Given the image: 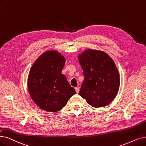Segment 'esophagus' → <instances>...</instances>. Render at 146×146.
Segmentation results:
<instances>
[{"mask_svg": "<svg viewBox=\"0 0 146 146\" xmlns=\"http://www.w3.org/2000/svg\"><path fill=\"white\" fill-rule=\"evenodd\" d=\"M75 90H76V91L77 93H79V88L76 87V88H75Z\"/></svg>", "mask_w": 146, "mask_h": 146, "instance_id": "obj_1", "label": "esophagus"}]
</instances>
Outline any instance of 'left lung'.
Instances as JSON below:
<instances>
[{"label":"left lung","instance_id":"8db88e82","mask_svg":"<svg viewBox=\"0 0 146 146\" xmlns=\"http://www.w3.org/2000/svg\"><path fill=\"white\" fill-rule=\"evenodd\" d=\"M84 80L79 92L94 107L109 104L117 94L120 77L115 62L106 52L88 49L79 55Z\"/></svg>","mask_w":146,"mask_h":146}]
</instances>
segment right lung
I'll return each instance as SVG.
<instances>
[{
	"label": "right lung",
	"mask_w": 146,
	"mask_h": 146,
	"mask_svg": "<svg viewBox=\"0 0 146 146\" xmlns=\"http://www.w3.org/2000/svg\"><path fill=\"white\" fill-rule=\"evenodd\" d=\"M66 59L56 50H47L31 67L27 81L28 90L34 103L46 111L61 110L76 94L61 73Z\"/></svg>",
	"instance_id": "1"
}]
</instances>
